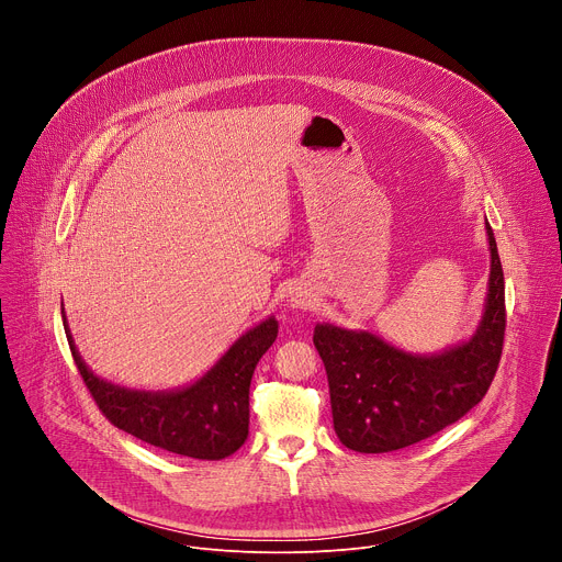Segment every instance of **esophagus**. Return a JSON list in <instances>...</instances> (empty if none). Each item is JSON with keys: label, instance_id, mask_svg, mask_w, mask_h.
Masks as SVG:
<instances>
[{"label": "esophagus", "instance_id": "1", "mask_svg": "<svg viewBox=\"0 0 562 562\" xmlns=\"http://www.w3.org/2000/svg\"><path fill=\"white\" fill-rule=\"evenodd\" d=\"M289 304L291 308H308L313 304V297L306 291H293L289 297Z\"/></svg>", "mask_w": 562, "mask_h": 562}]
</instances>
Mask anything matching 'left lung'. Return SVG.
<instances>
[{"label": "left lung", "instance_id": "8db88e82", "mask_svg": "<svg viewBox=\"0 0 562 562\" xmlns=\"http://www.w3.org/2000/svg\"><path fill=\"white\" fill-rule=\"evenodd\" d=\"M485 231L492 262L487 297L467 340L416 353L369 329L315 325L313 345L327 369L334 429L345 447L386 453L416 445L485 397L505 338V278L490 222Z\"/></svg>", "mask_w": 562, "mask_h": 562}]
</instances>
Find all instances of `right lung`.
<instances>
[{
	"label": "right lung",
	"instance_id": "obj_1",
	"mask_svg": "<svg viewBox=\"0 0 562 562\" xmlns=\"http://www.w3.org/2000/svg\"><path fill=\"white\" fill-rule=\"evenodd\" d=\"M64 331L91 395L122 431L198 460H222L249 436V386L260 358L278 338L276 315L239 336L198 380L165 391H144L100 378L79 356L61 306Z\"/></svg>",
	"mask_w": 562,
	"mask_h": 562
}]
</instances>
